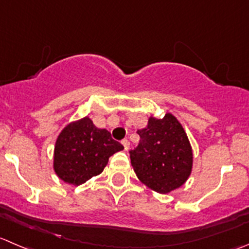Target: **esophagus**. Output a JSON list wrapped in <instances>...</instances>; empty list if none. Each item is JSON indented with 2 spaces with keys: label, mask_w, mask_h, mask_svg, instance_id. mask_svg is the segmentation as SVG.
I'll return each instance as SVG.
<instances>
[{
  "label": "esophagus",
  "mask_w": 249,
  "mask_h": 249,
  "mask_svg": "<svg viewBox=\"0 0 249 249\" xmlns=\"http://www.w3.org/2000/svg\"><path fill=\"white\" fill-rule=\"evenodd\" d=\"M122 143H123V146H124V149L125 151H127V149H129V147H130V142H129V140H126V139H124L122 141Z\"/></svg>",
  "instance_id": "obj_1"
}]
</instances>
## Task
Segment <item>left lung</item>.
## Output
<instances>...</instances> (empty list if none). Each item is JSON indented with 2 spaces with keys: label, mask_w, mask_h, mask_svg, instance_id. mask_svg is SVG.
Masks as SVG:
<instances>
[{
  "label": "left lung",
  "mask_w": 249,
  "mask_h": 249,
  "mask_svg": "<svg viewBox=\"0 0 249 249\" xmlns=\"http://www.w3.org/2000/svg\"><path fill=\"white\" fill-rule=\"evenodd\" d=\"M141 140L130 151L131 165L141 182L158 194H169L186 182L192 171L194 154L182 125L170 113L151 117Z\"/></svg>",
  "instance_id": "8db88e82"
}]
</instances>
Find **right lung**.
<instances>
[{
  "label": "right lung",
  "mask_w": 249,
  "mask_h": 249,
  "mask_svg": "<svg viewBox=\"0 0 249 249\" xmlns=\"http://www.w3.org/2000/svg\"><path fill=\"white\" fill-rule=\"evenodd\" d=\"M124 149L106 129H98L89 117L71 123L58 135L53 169L60 180L79 186L98 175L108 159Z\"/></svg>",
  "instance_id": "right-lung-1"
}]
</instances>
